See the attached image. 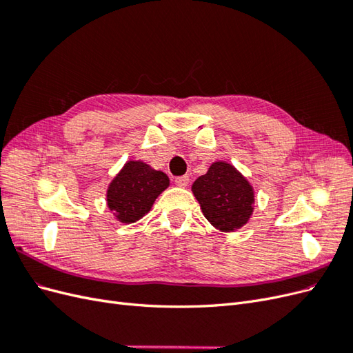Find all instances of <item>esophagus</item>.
<instances>
[{"instance_id": "obj_1", "label": "esophagus", "mask_w": 353, "mask_h": 353, "mask_svg": "<svg viewBox=\"0 0 353 353\" xmlns=\"http://www.w3.org/2000/svg\"><path fill=\"white\" fill-rule=\"evenodd\" d=\"M188 181H190V178H188L187 175H184V176H176V178H175V184H176L178 187H187V185H188Z\"/></svg>"}]
</instances>
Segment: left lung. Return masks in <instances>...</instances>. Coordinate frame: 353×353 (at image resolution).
Segmentation results:
<instances>
[{
	"mask_svg": "<svg viewBox=\"0 0 353 353\" xmlns=\"http://www.w3.org/2000/svg\"><path fill=\"white\" fill-rule=\"evenodd\" d=\"M191 190L200 203L203 215L222 232L241 228L252 216L253 187L227 162L219 160L212 163L208 172L194 181Z\"/></svg>",
	"mask_w": 353,
	"mask_h": 353,
	"instance_id": "left-lung-1",
	"label": "left lung"
}]
</instances>
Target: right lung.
<instances>
[{"mask_svg":"<svg viewBox=\"0 0 353 353\" xmlns=\"http://www.w3.org/2000/svg\"><path fill=\"white\" fill-rule=\"evenodd\" d=\"M169 187V178L141 160H130L108 188V206L117 221L132 223L150 212L159 194Z\"/></svg>","mask_w":353,"mask_h":353,"instance_id":"right-lung-1","label":"right lung"}]
</instances>
